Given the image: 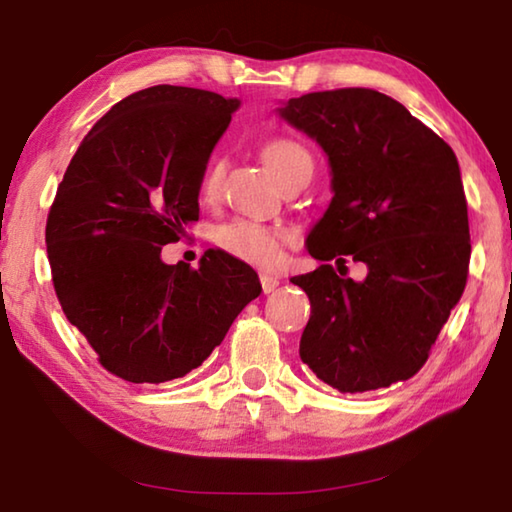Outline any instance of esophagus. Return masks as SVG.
<instances>
[{"mask_svg": "<svg viewBox=\"0 0 512 512\" xmlns=\"http://www.w3.org/2000/svg\"><path fill=\"white\" fill-rule=\"evenodd\" d=\"M259 282H262V291H264V293L275 291L277 284H280V280H277V277L271 275V273H262V275H259Z\"/></svg>", "mask_w": 512, "mask_h": 512, "instance_id": "34e87169", "label": "esophagus"}]
</instances>
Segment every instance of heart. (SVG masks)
Wrapping results in <instances>:
<instances>
[{
    "label": "heart",
    "instance_id": "1",
    "mask_svg": "<svg viewBox=\"0 0 512 512\" xmlns=\"http://www.w3.org/2000/svg\"><path fill=\"white\" fill-rule=\"evenodd\" d=\"M262 160L268 171L282 183L287 180L311 176L314 160L311 153L298 140L291 137H273L262 146ZM221 162H214L205 171L201 192L205 198H214L221 183ZM289 241L287 230L280 225H268L255 219H232L223 223L214 232V244L225 255L241 259L255 266H273L282 255V246Z\"/></svg>",
    "mask_w": 512,
    "mask_h": 512
}]
</instances>
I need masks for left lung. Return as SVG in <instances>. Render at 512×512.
Here are the masks:
<instances>
[{"label":"left lung","mask_w":512,"mask_h":512,"mask_svg":"<svg viewBox=\"0 0 512 512\" xmlns=\"http://www.w3.org/2000/svg\"><path fill=\"white\" fill-rule=\"evenodd\" d=\"M280 115L323 146L334 198L307 237L316 271L291 277L311 302L300 359L341 393L411 379L470 271L458 160L400 101L370 88L309 92ZM361 261L367 280L341 278Z\"/></svg>","instance_id":"left-lung-1"}]
</instances>
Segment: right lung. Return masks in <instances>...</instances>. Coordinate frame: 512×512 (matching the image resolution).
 Wrapping results in <instances>:
<instances>
[{"label": "right lung", "mask_w": 512, "mask_h": 512, "mask_svg": "<svg viewBox=\"0 0 512 512\" xmlns=\"http://www.w3.org/2000/svg\"><path fill=\"white\" fill-rule=\"evenodd\" d=\"M237 99L153 85L115 103L58 185L47 216L51 280L65 316L110 375L164 384L201 366L262 293L248 264L207 250L164 264L198 221V189Z\"/></svg>", "instance_id": "obj_1"}]
</instances>
